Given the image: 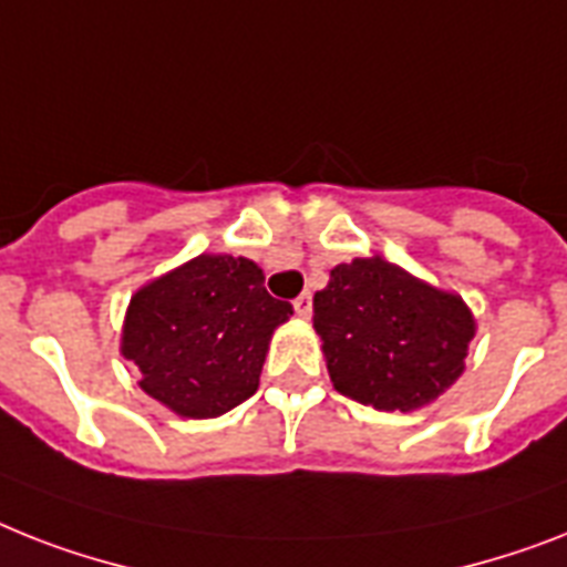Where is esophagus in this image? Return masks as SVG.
Masks as SVG:
<instances>
[{
	"label": "esophagus",
	"mask_w": 567,
	"mask_h": 567,
	"mask_svg": "<svg viewBox=\"0 0 567 567\" xmlns=\"http://www.w3.org/2000/svg\"><path fill=\"white\" fill-rule=\"evenodd\" d=\"M293 311H297L299 317H311V293L302 291L297 299H293Z\"/></svg>",
	"instance_id": "esophagus-1"
}]
</instances>
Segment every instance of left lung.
<instances>
[{"mask_svg": "<svg viewBox=\"0 0 567 567\" xmlns=\"http://www.w3.org/2000/svg\"><path fill=\"white\" fill-rule=\"evenodd\" d=\"M315 329L338 393L375 411H416L463 375L475 317L457 293L372 256L331 270L315 293Z\"/></svg>", "mask_w": 567, "mask_h": 567, "instance_id": "1", "label": "left lung"}]
</instances>
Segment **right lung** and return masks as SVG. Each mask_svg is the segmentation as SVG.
<instances>
[{
	"label": "right lung",
	"mask_w": 567,
	"mask_h": 567,
	"mask_svg": "<svg viewBox=\"0 0 567 567\" xmlns=\"http://www.w3.org/2000/svg\"><path fill=\"white\" fill-rule=\"evenodd\" d=\"M291 315V302L265 291L256 261L204 252L133 293L122 355L140 367L151 399L212 419L259 390L274 329Z\"/></svg>",
	"instance_id": "add662e5"
}]
</instances>
